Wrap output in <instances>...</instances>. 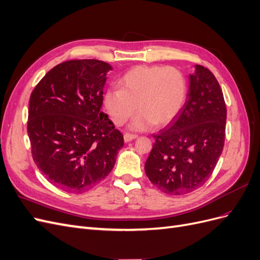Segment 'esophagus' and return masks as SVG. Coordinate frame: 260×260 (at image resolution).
Instances as JSON below:
<instances>
[{
	"instance_id": "obj_1",
	"label": "esophagus",
	"mask_w": 260,
	"mask_h": 260,
	"mask_svg": "<svg viewBox=\"0 0 260 260\" xmlns=\"http://www.w3.org/2000/svg\"><path fill=\"white\" fill-rule=\"evenodd\" d=\"M137 138H138V136L137 135H132V133H124V136H123L124 142H130V141L135 140Z\"/></svg>"
}]
</instances>
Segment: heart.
I'll return each instance as SVG.
<instances>
[{
  "label": "heart",
  "instance_id": "heart-1",
  "mask_svg": "<svg viewBox=\"0 0 260 260\" xmlns=\"http://www.w3.org/2000/svg\"><path fill=\"white\" fill-rule=\"evenodd\" d=\"M120 89L111 88L104 94V105L115 124L131 122L135 130H145L153 124L164 127L183 108L187 95V80L176 67L160 65L137 66L119 80Z\"/></svg>",
  "mask_w": 260,
  "mask_h": 260
}]
</instances>
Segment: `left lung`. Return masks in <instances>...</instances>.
Returning <instances> with one entry per match:
<instances>
[{"label": "left lung", "instance_id": "1", "mask_svg": "<svg viewBox=\"0 0 260 260\" xmlns=\"http://www.w3.org/2000/svg\"><path fill=\"white\" fill-rule=\"evenodd\" d=\"M179 117L154 135L145 174L160 191L182 195L210 178L225 136L226 107L221 88L209 69L195 66Z\"/></svg>", "mask_w": 260, "mask_h": 260}]
</instances>
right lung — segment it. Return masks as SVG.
<instances>
[{
    "label": "right lung",
    "mask_w": 260,
    "mask_h": 260,
    "mask_svg": "<svg viewBox=\"0 0 260 260\" xmlns=\"http://www.w3.org/2000/svg\"><path fill=\"white\" fill-rule=\"evenodd\" d=\"M112 66L98 59L67 60L52 68L30 95L28 136L32 158L60 190L82 193L115 166L123 137L101 112Z\"/></svg>",
    "instance_id": "add662e5"
}]
</instances>
